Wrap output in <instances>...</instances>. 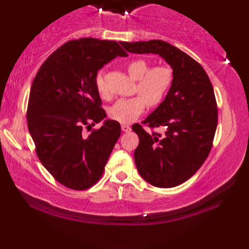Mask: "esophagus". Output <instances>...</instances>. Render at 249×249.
<instances>
[{
	"mask_svg": "<svg viewBox=\"0 0 249 249\" xmlns=\"http://www.w3.org/2000/svg\"><path fill=\"white\" fill-rule=\"evenodd\" d=\"M121 128H122V130L124 131V133H129V131L131 130L130 126H129V125H126V124H122Z\"/></svg>",
	"mask_w": 249,
	"mask_h": 249,
	"instance_id": "obj_1",
	"label": "esophagus"
}]
</instances>
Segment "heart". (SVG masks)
<instances>
[{
    "instance_id": "obj_1",
    "label": "heart",
    "mask_w": 249,
    "mask_h": 249,
    "mask_svg": "<svg viewBox=\"0 0 249 249\" xmlns=\"http://www.w3.org/2000/svg\"><path fill=\"white\" fill-rule=\"evenodd\" d=\"M126 71L134 80H137L136 91L139 95L115 103L110 109V116L120 123L129 124L139 118L146 104L154 107L165 99L173 81V71L167 65L150 67V63L143 59L130 61L126 65ZM96 84L100 94L108 95L102 76L97 77Z\"/></svg>"
}]
</instances>
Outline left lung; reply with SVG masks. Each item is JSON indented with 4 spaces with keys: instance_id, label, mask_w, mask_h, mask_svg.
<instances>
[{
    "instance_id": "8db88e82",
    "label": "left lung",
    "mask_w": 249,
    "mask_h": 249,
    "mask_svg": "<svg viewBox=\"0 0 249 249\" xmlns=\"http://www.w3.org/2000/svg\"><path fill=\"white\" fill-rule=\"evenodd\" d=\"M131 53H155L173 70V81L165 100L142 121L147 133L136 123L131 128L139 137L135 162L140 176L160 188H170L187 181L208 158L218 122L214 89L203 67L192 56L163 40L120 43Z\"/></svg>"
}]
</instances>
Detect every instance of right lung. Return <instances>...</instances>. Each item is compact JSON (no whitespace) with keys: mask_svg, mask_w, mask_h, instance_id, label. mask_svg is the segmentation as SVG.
I'll use <instances>...</instances> for the list:
<instances>
[{"mask_svg":"<svg viewBox=\"0 0 249 249\" xmlns=\"http://www.w3.org/2000/svg\"><path fill=\"white\" fill-rule=\"evenodd\" d=\"M116 56L127 53L114 40H70L44 62L32 83L26 119L36 154L65 187L86 190L96 184L121 136L113 120L92 129L107 116L97 72Z\"/></svg>","mask_w":249,"mask_h":249,"instance_id":"add662e5","label":"right lung"}]
</instances>
